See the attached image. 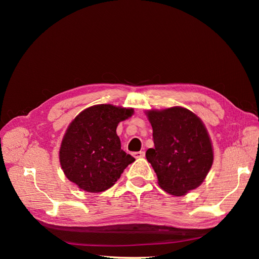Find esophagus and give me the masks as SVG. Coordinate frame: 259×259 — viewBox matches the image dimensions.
Returning a JSON list of instances; mask_svg holds the SVG:
<instances>
[{"mask_svg":"<svg viewBox=\"0 0 259 259\" xmlns=\"http://www.w3.org/2000/svg\"><path fill=\"white\" fill-rule=\"evenodd\" d=\"M134 156H135V158H144V156H145V152H144V151L134 152Z\"/></svg>","mask_w":259,"mask_h":259,"instance_id":"obj_1","label":"esophagus"}]
</instances>
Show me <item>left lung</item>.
<instances>
[{"instance_id":"8db88e82","label":"left lung","mask_w":259,"mask_h":259,"mask_svg":"<svg viewBox=\"0 0 259 259\" xmlns=\"http://www.w3.org/2000/svg\"><path fill=\"white\" fill-rule=\"evenodd\" d=\"M153 130L154 148L146 158L159 185L173 195L198 188L213 164V148L204 124L190 110L173 107L147 112Z\"/></svg>"}]
</instances>
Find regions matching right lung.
I'll return each mask as SVG.
<instances>
[{"label":"right lung","instance_id":"add662e5","mask_svg":"<svg viewBox=\"0 0 259 259\" xmlns=\"http://www.w3.org/2000/svg\"><path fill=\"white\" fill-rule=\"evenodd\" d=\"M133 109L97 105L85 109L69 125L62 139L59 160L70 182L88 192L111 188L135 159L121 149L117 124Z\"/></svg>","mask_w":259,"mask_h":259}]
</instances>
